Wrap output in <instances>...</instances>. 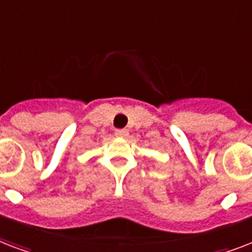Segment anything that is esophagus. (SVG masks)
Segmentation results:
<instances>
[{"label": "esophagus", "mask_w": 252, "mask_h": 252, "mask_svg": "<svg viewBox=\"0 0 252 252\" xmlns=\"http://www.w3.org/2000/svg\"><path fill=\"white\" fill-rule=\"evenodd\" d=\"M115 134L118 136V137H126L128 136V129H116L115 130Z\"/></svg>", "instance_id": "34e87169"}]
</instances>
